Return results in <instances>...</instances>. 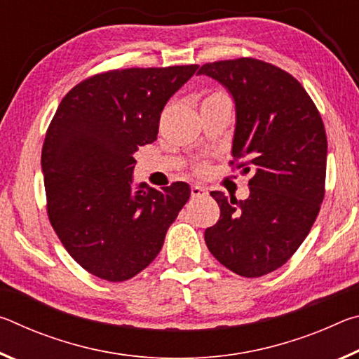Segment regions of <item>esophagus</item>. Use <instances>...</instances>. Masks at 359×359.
I'll list each match as a JSON object with an SVG mask.
<instances>
[{
  "label": "esophagus",
  "instance_id": "obj_1",
  "mask_svg": "<svg viewBox=\"0 0 359 359\" xmlns=\"http://www.w3.org/2000/svg\"><path fill=\"white\" fill-rule=\"evenodd\" d=\"M208 194V188L201 185H191V198H201Z\"/></svg>",
  "mask_w": 359,
  "mask_h": 359
}]
</instances>
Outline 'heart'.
I'll list each match as a JSON object with an SVG mask.
<instances>
[{
    "label": "heart",
    "instance_id": "1",
    "mask_svg": "<svg viewBox=\"0 0 359 359\" xmlns=\"http://www.w3.org/2000/svg\"><path fill=\"white\" fill-rule=\"evenodd\" d=\"M214 95H222V93H214ZM205 169H208V168L201 166V168H199V172H205Z\"/></svg>",
    "mask_w": 359,
    "mask_h": 359
}]
</instances>
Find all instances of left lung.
Masks as SVG:
<instances>
[{
  "label": "left lung",
  "mask_w": 359,
  "mask_h": 359,
  "mask_svg": "<svg viewBox=\"0 0 359 359\" xmlns=\"http://www.w3.org/2000/svg\"><path fill=\"white\" fill-rule=\"evenodd\" d=\"M236 104L233 158L253 177L244 201L212 191L218 222L205 229L210 253L242 277L278 269L307 238L325 198L327 141L317 106L296 79L257 58L205 63ZM234 161H231L234 165Z\"/></svg>",
  "instance_id": "1"
}]
</instances>
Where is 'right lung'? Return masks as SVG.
Wrapping results in <instances>:
<instances>
[{
  "instance_id": "right-lung-1",
  "label": "right lung",
  "mask_w": 359,
  "mask_h": 359,
  "mask_svg": "<svg viewBox=\"0 0 359 359\" xmlns=\"http://www.w3.org/2000/svg\"><path fill=\"white\" fill-rule=\"evenodd\" d=\"M198 65L95 74L60 102L41 165L47 214L68 253L90 274L123 282L160 253L190 198L185 182L133 188L135 151L156 141L161 111Z\"/></svg>"
}]
</instances>
